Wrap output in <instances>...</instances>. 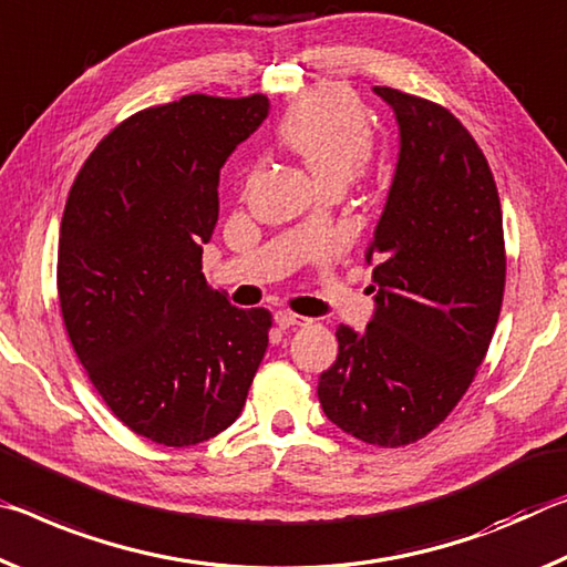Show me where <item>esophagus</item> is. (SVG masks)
Listing matches in <instances>:
<instances>
[{"instance_id": "esophagus-1", "label": "esophagus", "mask_w": 567, "mask_h": 567, "mask_svg": "<svg viewBox=\"0 0 567 567\" xmlns=\"http://www.w3.org/2000/svg\"><path fill=\"white\" fill-rule=\"evenodd\" d=\"M311 319H306V317H299V313H291V311H278L276 313V323L281 329H291V327H306V323H309Z\"/></svg>"}]
</instances>
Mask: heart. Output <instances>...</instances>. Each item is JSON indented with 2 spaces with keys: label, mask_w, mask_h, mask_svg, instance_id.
<instances>
[{
  "label": "heart",
  "mask_w": 567,
  "mask_h": 567,
  "mask_svg": "<svg viewBox=\"0 0 567 567\" xmlns=\"http://www.w3.org/2000/svg\"><path fill=\"white\" fill-rule=\"evenodd\" d=\"M278 141L309 168L321 188L354 178L371 153V123L347 92H321L286 113Z\"/></svg>",
  "instance_id": "b5f03b06"
}]
</instances>
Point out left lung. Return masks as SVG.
<instances>
[{"label": "left lung", "mask_w": 567, "mask_h": 567, "mask_svg": "<svg viewBox=\"0 0 567 567\" xmlns=\"http://www.w3.org/2000/svg\"><path fill=\"white\" fill-rule=\"evenodd\" d=\"M399 125L392 188L367 248L377 309L341 323L319 377L323 414L361 442L402 447L444 422L487 354L505 291L493 171L450 110L374 87Z\"/></svg>", "instance_id": "1"}]
</instances>
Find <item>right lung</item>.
Listing matches in <instances>:
<instances>
[{"instance_id": "obj_1", "label": "right lung", "mask_w": 567, "mask_h": 567, "mask_svg": "<svg viewBox=\"0 0 567 567\" xmlns=\"http://www.w3.org/2000/svg\"><path fill=\"white\" fill-rule=\"evenodd\" d=\"M268 97L185 95L102 137L72 183L58 250L64 329L113 414L165 447L238 420L271 313L238 309L200 271L218 175Z\"/></svg>"}]
</instances>
